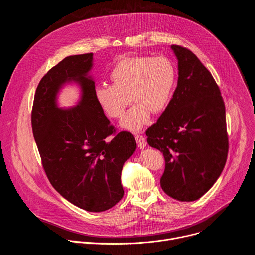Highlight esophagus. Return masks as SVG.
Listing matches in <instances>:
<instances>
[{"label":"esophagus","instance_id":"1","mask_svg":"<svg viewBox=\"0 0 255 255\" xmlns=\"http://www.w3.org/2000/svg\"><path fill=\"white\" fill-rule=\"evenodd\" d=\"M135 139H136L138 147L140 149H143L145 146H146V144H147L146 139H145L140 133H135Z\"/></svg>","mask_w":255,"mask_h":255}]
</instances>
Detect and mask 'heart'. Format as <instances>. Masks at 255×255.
Masks as SVG:
<instances>
[{
  "label": "heart",
  "instance_id": "obj_1",
  "mask_svg": "<svg viewBox=\"0 0 255 255\" xmlns=\"http://www.w3.org/2000/svg\"><path fill=\"white\" fill-rule=\"evenodd\" d=\"M110 77L114 84L101 83L95 88L99 105L110 117L119 118L132 97L136 103L123 117L122 126L138 130L147 123L151 111L162 112L169 104L176 71L164 56H130L113 66Z\"/></svg>",
  "mask_w": 255,
  "mask_h": 255
}]
</instances>
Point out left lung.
Wrapping results in <instances>:
<instances>
[{
  "mask_svg": "<svg viewBox=\"0 0 255 255\" xmlns=\"http://www.w3.org/2000/svg\"><path fill=\"white\" fill-rule=\"evenodd\" d=\"M178 63L177 87L157 122L146 130L149 146L165 160L160 186L180 202L206 194L228 155L225 104L211 72L190 49L171 45Z\"/></svg>",
  "mask_w": 255,
  "mask_h": 255,
  "instance_id": "1",
  "label": "left lung"
}]
</instances>
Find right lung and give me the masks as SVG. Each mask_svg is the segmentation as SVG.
<instances>
[{
    "instance_id": "obj_1",
    "label": "right lung",
    "mask_w": 255,
    "mask_h": 255,
    "mask_svg": "<svg viewBox=\"0 0 255 255\" xmlns=\"http://www.w3.org/2000/svg\"><path fill=\"white\" fill-rule=\"evenodd\" d=\"M92 66L93 53H85L67 56L49 69L36 89L31 123L52 187L81 209L103 212L124 195L121 171L136 141L130 132L117 133L105 116L95 97V82L88 76ZM70 81L81 86V101L60 109L57 93Z\"/></svg>"
}]
</instances>
